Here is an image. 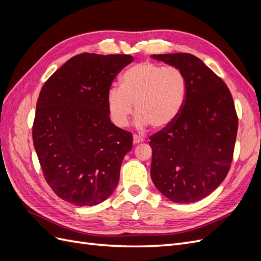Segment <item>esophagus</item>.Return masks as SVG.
Returning a JSON list of instances; mask_svg holds the SVG:
<instances>
[{"mask_svg": "<svg viewBox=\"0 0 261 261\" xmlns=\"http://www.w3.org/2000/svg\"><path fill=\"white\" fill-rule=\"evenodd\" d=\"M143 141H145V138L140 137L138 135H134L133 136V143H134V145H137L139 143H143Z\"/></svg>", "mask_w": 261, "mask_h": 261, "instance_id": "34e87169", "label": "esophagus"}]
</instances>
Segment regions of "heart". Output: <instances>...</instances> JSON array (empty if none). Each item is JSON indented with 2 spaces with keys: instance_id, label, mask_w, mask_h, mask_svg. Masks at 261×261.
<instances>
[{
  "instance_id": "1",
  "label": "heart",
  "mask_w": 261,
  "mask_h": 261,
  "mask_svg": "<svg viewBox=\"0 0 261 261\" xmlns=\"http://www.w3.org/2000/svg\"><path fill=\"white\" fill-rule=\"evenodd\" d=\"M186 91V80L178 68L151 62L137 63L125 70L121 87L110 88V116L115 125L124 127L135 105L138 127L151 125L154 129L167 128L183 109Z\"/></svg>"
}]
</instances>
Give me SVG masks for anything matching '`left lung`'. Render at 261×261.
<instances>
[{
	"instance_id": "obj_1",
	"label": "left lung",
	"mask_w": 261,
	"mask_h": 261,
	"mask_svg": "<svg viewBox=\"0 0 261 261\" xmlns=\"http://www.w3.org/2000/svg\"><path fill=\"white\" fill-rule=\"evenodd\" d=\"M186 80V99L169 127L150 137V174L163 196L176 203L198 201L222 183L233 159L239 120L226 85L189 53L153 54Z\"/></svg>"
}]
</instances>
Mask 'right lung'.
I'll return each mask as SVG.
<instances>
[{
  "label": "right lung",
  "mask_w": 261,
  "mask_h": 261,
  "mask_svg": "<svg viewBox=\"0 0 261 261\" xmlns=\"http://www.w3.org/2000/svg\"><path fill=\"white\" fill-rule=\"evenodd\" d=\"M132 55L83 53L43 85L33 140L45 180L60 198L96 206L112 195L133 136L110 120L108 92Z\"/></svg>",
  "instance_id": "right-lung-1"
}]
</instances>
